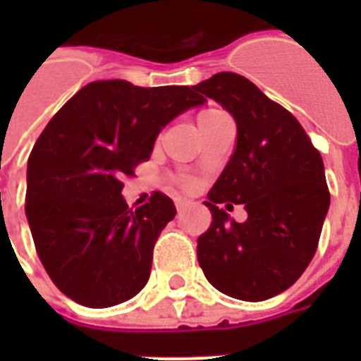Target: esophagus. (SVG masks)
I'll use <instances>...</instances> for the list:
<instances>
[{"instance_id":"1","label":"esophagus","mask_w":361,"mask_h":361,"mask_svg":"<svg viewBox=\"0 0 361 361\" xmlns=\"http://www.w3.org/2000/svg\"><path fill=\"white\" fill-rule=\"evenodd\" d=\"M173 203H176V209H178V211H183V209H188L191 201H188V199H183V197H178V199H176Z\"/></svg>"}]
</instances>
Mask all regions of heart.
I'll use <instances>...</instances> for the list:
<instances>
[{"label":"heart","mask_w":361,"mask_h":361,"mask_svg":"<svg viewBox=\"0 0 361 361\" xmlns=\"http://www.w3.org/2000/svg\"><path fill=\"white\" fill-rule=\"evenodd\" d=\"M222 114H224V111L212 110V108H211V110H204V111H201V114H199V118H197V123H199V126H207L209 121L216 119L219 116H222Z\"/></svg>","instance_id":"b5f03b06"}]
</instances>
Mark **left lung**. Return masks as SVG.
<instances>
[{"instance_id":"left-lung-1","label":"left lung","mask_w":361,"mask_h":361,"mask_svg":"<svg viewBox=\"0 0 361 361\" xmlns=\"http://www.w3.org/2000/svg\"><path fill=\"white\" fill-rule=\"evenodd\" d=\"M195 90L238 126L230 162L204 201L212 222L197 259L222 294L263 302L292 286L317 251L331 203L323 158L300 121L242 75L222 71ZM232 202L246 207L245 223L229 219Z\"/></svg>"}]
</instances>
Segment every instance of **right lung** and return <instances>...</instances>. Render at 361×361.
Returning <instances> with one entry per match:
<instances>
[{
  "label": "right lung",
  "instance_id": "1",
  "mask_svg": "<svg viewBox=\"0 0 361 361\" xmlns=\"http://www.w3.org/2000/svg\"><path fill=\"white\" fill-rule=\"evenodd\" d=\"M203 102L195 87L111 79L89 82L50 119L28 157L25 212L36 253L67 298L110 307L145 288L176 207L154 191L133 211L121 180L149 160L166 123Z\"/></svg>",
  "mask_w": 361,
  "mask_h": 361
}]
</instances>
